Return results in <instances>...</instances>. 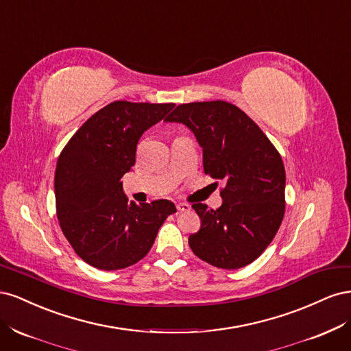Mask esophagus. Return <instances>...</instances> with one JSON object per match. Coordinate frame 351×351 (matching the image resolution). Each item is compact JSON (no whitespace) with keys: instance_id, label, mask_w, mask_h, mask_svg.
I'll return each mask as SVG.
<instances>
[{"instance_id":"esophagus-1","label":"esophagus","mask_w":351,"mask_h":351,"mask_svg":"<svg viewBox=\"0 0 351 351\" xmlns=\"http://www.w3.org/2000/svg\"><path fill=\"white\" fill-rule=\"evenodd\" d=\"M177 209L182 210V212H186V210L190 209V205L184 204V202H180V204H177Z\"/></svg>"}]
</instances>
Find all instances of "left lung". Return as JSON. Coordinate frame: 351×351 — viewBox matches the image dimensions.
<instances>
[{"label": "left lung", "instance_id": "obj_1", "mask_svg": "<svg viewBox=\"0 0 351 351\" xmlns=\"http://www.w3.org/2000/svg\"><path fill=\"white\" fill-rule=\"evenodd\" d=\"M192 130L204 149L205 174L226 183L222 205L195 204L200 230L189 237L197 258L222 269L258 259L277 234L285 210V169L265 133L226 101L183 104L167 117Z\"/></svg>", "mask_w": 351, "mask_h": 351}]
</instances>
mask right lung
<instances>
[{
	"label": "right lung",
	"instance_id": "1",
	"mask_svg": "<svg viewBox=\"0 0 351 351\" xmlns=\"http://www.w3.org/2000/svg\"><path fill=\"white\" fill-rule=\"evenodd\" d=\"M173 108L174 104L111 102L62 149L54 177L57 218L74 252L92 267L115 271L139 262L177 210L165 199L129 204L121 182L136 162L142 134Z\"/></svg>",
	"mask_w": 351,
	"mask_h": 351
}]
</instances>
